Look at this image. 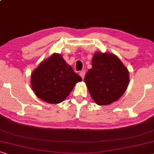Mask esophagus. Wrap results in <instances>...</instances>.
I'll use <instances>...</instances> for the list:
<instances>
[{
	"instance_id": "34e87169",
	"label": "esophagus",
	"mask_w": 154,
	"mask_h": 154,
	"mask_svg": "<svg viewBox=\"0 0 154 154\" xmlns=\"http://www.w3.org/2000/svg\"><path fill=\"white\" fill-rule=\"evenodd\" d=\"M85 73H86L85 70H82V71H80L79 75H80V76L82 77V79H84V76H85Z\"/></svg>"
}]
</instances>
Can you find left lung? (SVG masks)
<instances>
[{"label":"left lung","mask_w":154,"mask_h":154,"mask_svg":"<svg viewBox=\"0 0 154 154\" xmlns=\"http://www.w3.org/2000/svg\"><path fill=\"white\" fill-rule=\"evenodd\" d=\"M84 82L97 105H106L116 101L124 94L129 82V73L117 56L97 52Z\"/></svg>","instance_id":"8db88e82"}]
</instances>
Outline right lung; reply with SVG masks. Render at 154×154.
I'll use <instances>...</instances> for the list:
<instances>
[{"instance_id": "right-lung-1", "label": "right lung", "mask_w": 154, "mask_h": 154, "mask_svg": "<svg viewBox=\"0 0 154 154\" xmlns=\"http://www.w3.org/2000/svg\"><path fill=\"white\" fill-rule=\"evenodd\" d=\"M82 80L61 55L54 54L35 69L31 75V86L39 98L57 104L63 101Z\"/></svg>"}]
</instances>
